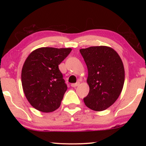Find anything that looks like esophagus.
I'll return each mask as SVG.
<instances>
[{
	"mask_svg": "<svg viewBox=\"0 0 146 146\" xmlns=\"http://www.w3.org/2000/svg\"><path fill=\"white\" fill-rule=\"evenodd\" d=\"M79 84H80V82H77L76 83L72 84H71V86H72V87H73V88H75V87L78 86Z\"/></svg>",
	"mask_w": 146,
	"mask_h": 146,
	"instance_id": "esophagus-1",
	"label": "esophagus"
}]
</instances>
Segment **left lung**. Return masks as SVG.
Here are the masks:
<instances>
[{"mask_svg":"<svg viewBox=\"0 0 146 146\" xmlns=\"http://www.w3.org/2000/svg\"><path fill=\"white\" fill-rule=\"evenodd\" d=\"M88 68L90 91L85 105L94 111H103L118 98L125 79L123 62L111 48L100 46L80 50Z\"/></svg>","mask_w":146,"mask_h":146,"instance_id":"8db88e82","label":"left lung"}]
</instances>
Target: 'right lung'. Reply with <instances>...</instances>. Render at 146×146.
I'll list each match as a JSON object with an SVG mask.
<instances>
[{"label":"right lung","instance_id":"right-lung-1","mask_svg":"<svg viewBox=\"0 0 146 146\" xmlns=\"http://www.w3.org/2000/svg\"><path fill=\"white\" fill-rule=\"evenodd\" d=\"M71 51V48H40L25 60L22 85L26 98L35 109L51 112L60 107L67 85L58 65Z\"/></svg>","mask_w":146,"mask_h":146}]
</instances>
